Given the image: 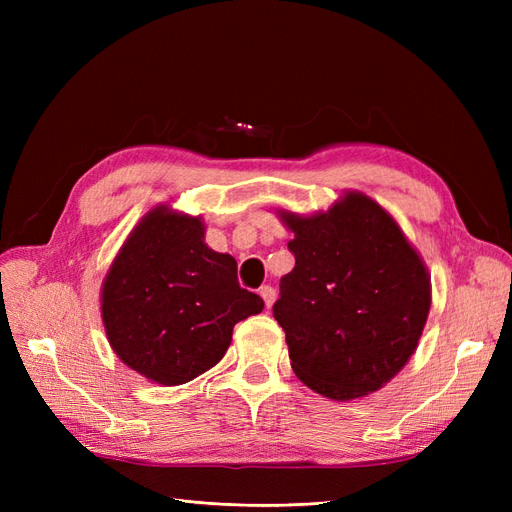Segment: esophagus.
I'll use <instances>...</instances> for the list:
<instances>
[{
    "label": "esophagus",
    "mask_w": 512,
    "mask_h": 512,
    "mask_svg": "<svg viewBox=\"0 0 512 512\" xmlns=\"http://www.w3.org/2000/svg\"><path fill=\"white\" fill-rule=\"evenodd\" d=\"M260 297H262V301H265L267 309H271V305L275 303V288L273 286H262L260 288Z\"/></svg>",
    "instance_id": "34e87169"
}]
</instances>
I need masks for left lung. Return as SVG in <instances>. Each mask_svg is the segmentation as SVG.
<instances>
[{
  "label": "left lung",
  "mask_w": 512,
  "mask_h": 512,
  "mask_svg": "<svg viewBox=\"0 0 512 512\" xmlns=\"http://www.w3.org/2000/svg\"><path fill=\"white\" fill-rule=\"evenodd\" d=\"M280 218L294 232V269L280 280L273 316L292 371L335 401L382 389L410 361L429 316L423 258L361 192H346L329 211Z\"/></svg>",
  "instance_id": "obj_1"
}]
</instances>
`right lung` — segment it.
<instances>
[{
    "label": "right lung",
    "instance_id": "obj_1",
    "mask_svg": "<svg viewBox=\"0 0 512 512\" xmlns=\"http://www.w3.org/2000/svg\"><path fill=\"white\" fill-rule=\"evenodd\" d=\"M262 299L237 282V260L205 243L200 218L151 209L121 245L102 284V322L119 359L177 386L226 354L232 329Z\"/></svg>",
    "mask_w": 512,
    "mask_h": 512
}]
</instances>
